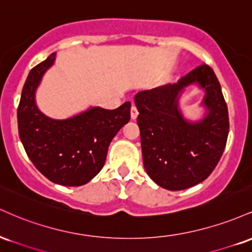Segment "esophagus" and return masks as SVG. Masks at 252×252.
<instances>
[{"instance_id": "34e87169", "label": "esophagus", "mask_w": 252, "mask_h": 252, "mask_svg": "<svg viewBox=\"0 0 252 252\" xmlns=\"http://www.w3.org/2000/svg\"><path fill=\"white\" fill-rule=\"evenodd\" d=\"M137 116H138L137 109H136L135 105H132L131 106V120H136V118H137Z\"/></svg>"}]
</instances>
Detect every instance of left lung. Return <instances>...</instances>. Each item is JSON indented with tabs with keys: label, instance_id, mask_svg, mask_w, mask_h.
Instances as JSON below:
<instances>
[{
	"label": "left lung",
	"instance_id": "8db88e82",
	"mask_svg": "<svg viewBox=\"0 0 252 252\" xmlns=\"http://www.w3.org/2000/svg\"><path fill=\"white\" fill-rule=\"evenodd\" d=\"M192 86L204 94V114L190 120L183 115L182 94ZM137 124L143 164L155 184L181 190L200 184L216 168L226 146L227 105L215 72L201 65L178 84L137 92Z\"/></svg>",
	"mask_w": 252,
	"mask_h": 252
}]
</instances>
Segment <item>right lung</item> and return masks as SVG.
<instances>
[{"mask_svg": "<svg viewBox=\"0 0 252 252\" xmlns=\"http://www.w3.org/2000/svg\"><path fill=\"white\" fill-rule=\"evenodd\" d=\"M52 53L32 68L17 109L19 135L28 158L48 180L63 186L88 184L103 168L112 138L130 121V102L106 110L90 106L79 114L58 120L36 104V91L56 62Z\"/></svg>", "mask_w": 252, "mask_h": 252, "instance_id": "right-lung-1", "label": "right lung"}]
</instances>
